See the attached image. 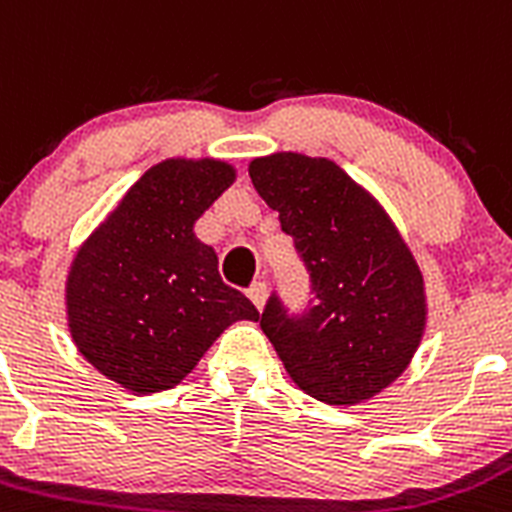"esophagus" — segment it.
<instances>
[{
	"mask_svg": "<svg viewBox=\"0 0 512 512\" xmlns=\"http://www.w3.org/2000/svg\"><path fill=\"white\" fill-rule=\"evenodd\" d=\"M247 298L252 300V305H255L257 310H262V305H265V298H267V285L255 283L250 290H247Z\"/></svg>",
	"mask_w": 512,
	"mask_h": 512,
	"instance_id": "1",
	"label": "esophagus"
}]
</instances>
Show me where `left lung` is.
Instances as JSON below:
<instances>
[{
  "mask_svg": "<svg viewBox=\"0 0 512 512\" xmlns=\"http://www.w3.org/2000/svg\"><path fill=\"white\" fill-rule=\"evenodd\" d=\"M250 179L310 272V303L290 315L275 293L260 326L290 379L313 399L351 407L407 369L427 323L417 260L399 229L341 166L272 154Z\"/></svg>",
  "mask_w": 512,
  "mask_h": 512,
  "instance_id": "8db88e82",
  "label": "left lung"
}]
</instances>
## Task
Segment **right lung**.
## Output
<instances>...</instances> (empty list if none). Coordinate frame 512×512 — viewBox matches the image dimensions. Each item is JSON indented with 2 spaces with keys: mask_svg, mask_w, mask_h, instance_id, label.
<instances>
[{
  "mask_svg": "<svg viewBox=\"0 0 512 512\" xmlns=\"http://www.w3.org/2000/svg\"><path fill=\"white\" fill-rule=\"evenodd\" d=\"M232 181L234 166L217 159L151 166L70 265V336L88 364L133 394L174 389L234 321H260L194 234Z\"/></svg>",
  "mask_w": 512,
  "mask_h": 512,
  "instance_id": "1",
  "label": "right lung"
}]
</instances>
